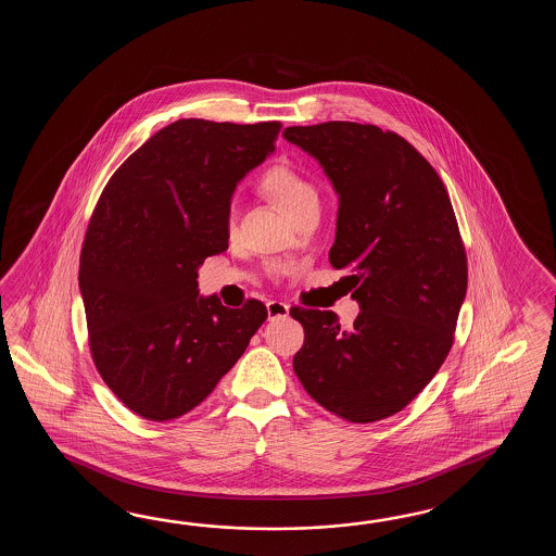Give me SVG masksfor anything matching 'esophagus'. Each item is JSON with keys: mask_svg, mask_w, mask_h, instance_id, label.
Instances as JSON below:
<instances>
[{"mask_svg": "<svg viewBox=\"0 0 556 556\" xmlns=\"http://www.w3.org/2000/svg\"><path fill=\"white\" fill-rule=\"evenodd\" d=\"M266 307H268V319L286 318L290 312V306L280 300H270Z\"/></svg>", "mask_w": 556, "mask_h": 556, "instance_id": "obj_1", "label": "esophagus"}]
</instances>
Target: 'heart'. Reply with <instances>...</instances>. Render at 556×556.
Returning <instances> with one entry per match:
<instances>
[{"label":"heart","mask_w":556,"mask_h":556,"mask_svg":"<svg viewBox=\"0 0 556 556\" xmlns=\"http://www.w3.org/2000/svg\"><path fill=\"white\" fill-rule=\"evenodd\" d=\"M261 187L292 218H298L300 214L307 213L312 208H318L319 192L316 185L295 166L286 165V163L270 166L262 177ZM235 225H237V214L235 208H230L226 214V228L232 232Z\"/></svg>","instance_id":"obj_1"}]
</instances>
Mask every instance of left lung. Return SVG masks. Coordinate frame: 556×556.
I'll use <instances>...</instances> for the list:
<instances>
[{"instance_id": "obj_1", "label": "left lung", "mask_w": 556, "mask_h": 556, "mask_svg": "<svg viewBox=\"0 0 556 556\" xmlns=\"http://www.w3.org/2000/svg\"><path fill=\"white\" fill-rule=\"evenodd\" d=\"M340 194L330 264L362 312L294 306L304 345L294 371L330 414L374 424L400 414L438 374L467 292V254L450 194L426 156L393 130L352 121L288 127Z\"/></svg>"}]
</instances>
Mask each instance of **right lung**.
<instances>
[{"label": "right lung", "instance_id": "1", "mask_svg": "<svg viewBox=\"0 0 556 556\" xmlns=\"http://www.w3.org/2000/svg\"><path fill=\"white\" fill-rule=\"evenodd\" d=\"M280 121L180 118L109 178L87 226L79 288L94 367L132 414L170 421L204 402L268 318L197 290L228 249L237 182L273 153Z\"/></svg>", "mask_w": 556, "mask_h": 556}]
</instances>
